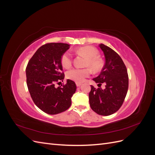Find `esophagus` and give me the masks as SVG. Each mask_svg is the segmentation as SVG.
<instances>
[{"label": "esophagus", "mask_w": 155, "mask_h": 155, "mask_svg": "<svg viewBox=\"0 0 155 155\" xmlns=\"http://www.w3.org/2000/svg\"><path fill=\"white\" fill-rule=\"evenodd\" d=\"M82 85L81 83H79V82H76V85L77 87H80Z\"/></svg>", "instance_id": "esophagus-1"}]
</instances>
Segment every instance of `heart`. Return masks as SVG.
<instances>
[{
	"label": "heart",
	"mask_w": 155,
	"mask_h": 155,
	"mask_svg": "<svg viewBox=\"0 0 155 155\" xmlns=\"http://www.w3.org/2000/svg\"><path fill=\"white\" fill-rule=\"evenodd\" d=\"M77 51L78 53L86 56L87 59L85 62V66L88 67L83 68H74L70 69L67 72V76L70 79L80 83L83 82L85 78L90 76L92 72L91 68L94 72L100 71L102 68V62L101 59L97 57L98 54L97 50L92 46H81L77 50ZM61 63L63 67L66 68L71 67L72 59L71 55L68 51H66L62 55L61 58ZM89 66L91 68H90Z\"/></svg>",
	"instance_id": "heart-1"
}]
</instances>
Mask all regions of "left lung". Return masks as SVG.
Masks as SVG:
<instances>
[{"label":"left lung","instance_id":"1","mask_svg":"<svg viewBox=\"0 0 155 155\" xmlns=\"http://www.w3.org/2000/svg\"><path fill=\"white\" fill-rule=\"evenodd\" d=\"M105 58V63L99 76L92 80L99 87L102 83L106 88H96L91 85L89 104L97 114L109 116L114 114L123 104L129 86V78L125 65L120 56L109 46L99 45Z\"/></svg>","mask_w":155,"mask_h":155}]
</instances>
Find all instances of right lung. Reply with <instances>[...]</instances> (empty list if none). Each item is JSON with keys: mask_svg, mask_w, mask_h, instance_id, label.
I'll list each match as a JSON object with an SVG mask.
<instances>
[{"mask_svg": "<svg viewBox=\"0 0 155 155\" xmlns=\"http://www.w3.org/2000/svg\"><path fill=\"white\" fill-rule=\"evenodd\" d=\"M69 47L66 43L43 45L32 56L26 68V83L32 100L37 107L48 114L67 110L76 91V83L70 79L62 87H55L56 82L64 79V73L61 72V58Z\"/></svg>", "mask_w": 155, "mask_h": 155, "instance_id": "right-lung-1", "label": "right lung"}]
</instances>
